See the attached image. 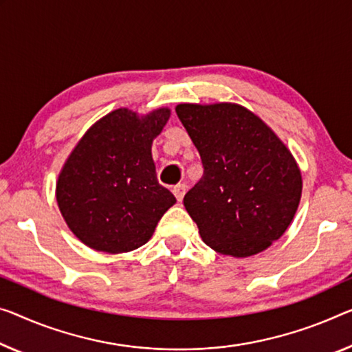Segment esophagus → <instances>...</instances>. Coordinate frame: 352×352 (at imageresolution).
Returning a JSON list of instances; mask_svg holds the SVG:
<instances>
[{
  "label": "esophagus",
  "instance_id": "obj_1",
  "mask_svg": "<svg viewBox=\"0 0 352 352\" xmlns=\"http://www.w3.org/2000/svg\"><path fill=\"white\" fill-rule=\"evenodd\" d=\"M186 190H187L186 184H177V186L173 187V193H175V197H176L177 201H181V199L184 198V195H186Z\"/></svg>",
  "mask_w": 352,
  "mask_h": 352
}]
</instances>
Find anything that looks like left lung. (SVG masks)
Instances as JSON below:
<instances>
[{
  "instance_id": "8db88e82",
  "label": "left lung",
  "mask_w": 352,
  "mask_h": 352,
  "mask_svg": "<svg viewBox=\"0 0 352 352\" xmlns=\"http://www.w3.org/2000/svg\"><path fill=\"white\" fill-rule=\"evenodd\" d=\"M203 176L184 197L204 244L237 258L266 250L293 220L302 193L296 160L256 115L236 104H181Z\"/></svg>"
}]
</instances>
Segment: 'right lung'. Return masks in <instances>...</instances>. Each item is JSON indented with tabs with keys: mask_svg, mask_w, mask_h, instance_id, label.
Segmentation results:
<instances>
[{
	"mask_svg": "<svg viewBox=\"0 0 352 352\" xmlns=\"http://www.w3.org/2000/svg\"><path fill=\"white\" fill-rule=\"evenodd\" d=\"M170 118L159 108L138 118L127 108L97 121L64 165L56 199L75 236L91 248L124 253L151 239L175 195L160 186L151 154Z\"/></svg>",
	"mask_w": 352,
	"mask_h": 352,
	"instance_id": "obj_1",
	"label": "right lung"
}]
</instances>
